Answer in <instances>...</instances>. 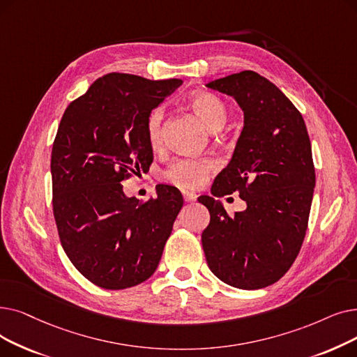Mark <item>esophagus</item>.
Masks as SVG:
<instances>
[{"instance_id":"esophagus-1","label":"esophagus","mask_w":357,"mask_h":357,"mask_svg":"<svg viewBox=\"0 0 357 357\" xmlns=\"http://www.w3.org/2000/svg\"><path fill=\"white\" fill-rule=\"evenodd\" d=\"M183 199L187 201V203H192V201L197 199V195L194 192H183Z\"/></svg>"}]
</instances>
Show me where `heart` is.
<instances>
[{
  "label": "heart",
  "instance_id": "heart-1",
  "mask_svg": "<svg viewBox=\"0 0 357 357\" xmlns=\"http://www.w3.org/2000/svg\"><path fill=\"white\" fill-rule=\"evenodd\" d=\"M190 106L210 131H219L229 116L225 102L211 93H195L190 99ZM163 119L165 112L162 107L153 109L147 118V140L153 147H158L162 142ZM213 169L214 162L208 159H178L167 166L163 176L167 182L190 191L199 188Z\"/></svg>",
  "mask_w": 357,
  "mask_h": 357
}]
</instances>
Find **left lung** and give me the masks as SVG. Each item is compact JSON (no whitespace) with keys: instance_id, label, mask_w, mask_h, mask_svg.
Here are the masks:
<instances>
[{"instance_id":"8db88e82","label":"left lung","mask_w":357,"mask_h":357,"mask_svg":"<svg viewBox=\"0 0 357 357\" xmlns=\"http://www.w3.org/2000/svg\"><path fill=\"white\" fill-rule=\"evenodd\" d=\"M207 87L234 98L243 130L229 165L215 176L201 235L211 273L243 290L267 287L287 273L305 239L315 167L305 121L284 93L255 71H241ZM235 190L247 210L230 218L215 197Z\"/></svg>"}]
</instances>
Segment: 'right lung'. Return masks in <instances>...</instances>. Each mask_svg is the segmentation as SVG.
<instances>
[{"instance_id": "add662e5", "label": "right lung", "mask_w": 357, "mask_h": 357, "mask_svg": "<svg viewBox=\"0 0 357 357\" xmlns=\"http://www.w3.org/2000/svg\"><path fill=\"white\" fill-rule=\"evenodd\" d=\"M181 84L109 73L61 118L51 156L58 235L74 267L102 289L147 280L182 208L170 185H158V197L146 203L127 197L121 185L151 165L147 118Z\"/></svg>"}]
</instances>
